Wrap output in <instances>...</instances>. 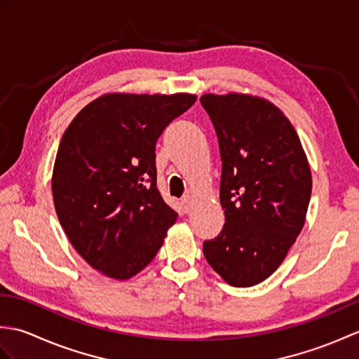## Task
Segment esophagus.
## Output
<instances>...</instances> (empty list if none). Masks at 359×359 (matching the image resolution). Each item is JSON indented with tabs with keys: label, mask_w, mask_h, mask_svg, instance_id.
<instances>
[{
	"label": "esophagus",
	"mask_w": 359,
	"mask_h": 359,
	"mask_svg": "<svg viewBox=\"0 0 359 359\" xmlns=\"http://www.w3.org/2000/svg\"><path fill=\"white\" fill-rule=\"evenodd\" d=\"M182 210H184L187 215L189 211H191V207H193V197L189 196V194H187V196H184L182 197Z\"/></svg>",
	"instance_id": "1"
}]
</instances>
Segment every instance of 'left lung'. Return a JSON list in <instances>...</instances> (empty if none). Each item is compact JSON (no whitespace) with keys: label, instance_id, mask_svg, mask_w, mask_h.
<instances>
[{"label":"left lung","instance_id":"1","mask_svg":"<svg viewBox=\"0 0 359 359\" xmlns=\"http://www.w3.org/2000/svg\"><path fill=\"white\" fill-rule=\"evenodd\" d=\"M216 129L225 224L203 256L233 287L265 280L299 236L311 171L299 137L279 108L245 94L201 97Z\"/></svg>","mask_w":359,"mask_h":359}]
</instances>
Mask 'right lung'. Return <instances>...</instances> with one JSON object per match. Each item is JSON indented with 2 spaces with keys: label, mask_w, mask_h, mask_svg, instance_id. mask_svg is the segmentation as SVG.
<instances>
[{
  "label": "right lung",
  "mask_w": 359,
  "mask_h": 359,
  "mask_svg": "<svg viewBox=\"0 0 359 359\" xmlns=\"http://www.w3.org/2000/svg\"><path fill=\"white\" fill-rule=\"evenodd\" d=\"M196 95L106 94L65 131L52 172L60 224L79 255L125 280L162 247L177 212L157 189L156 143Z\"/></svg>",
  "instance_id": "right-lung-1"
}]
</instances>
